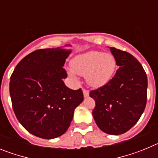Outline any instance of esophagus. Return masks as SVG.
Segmentation results:
<instances>
[{
  "instance_id": "1",
  "label": "esophagus",
  "mask_w": 158,
  "mask_h": 158,
  "mask_svg": "<svg viewBox=\"0 0 158 158\" xmlns=\"http://www.w3.org/2000/svg\"><path fill=\"white\" fill-rule=\"evenodd\" d=\"M83 94H84V96H85V97H87V96H89V90H87V89H83Z\"/></svg>"
}]
</instances>
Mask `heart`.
Returning <instances> with one entry per match:
<instances>
[{
  "label": "heart",
  "instance_id": "obj_1",
  "mask_svg": "<svg viewBox=\"0 0 158 158\" xmlns=\"http://www.w3.org/2000/svg\"><path fill=\"white\" fill-rule=\"evenodd\" d=\"M115 65L112 55L100 51L80 54L71 62L73 70L79 75H85L87 82L93 87H100L109 81Z\"/></svg>",
  "mask_w": 158,
  "mask_h": 158
}]
</instances>
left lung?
I'll use <instances>...</instances> for the list:
<instances>
[{"label": "left lung", "instance_id": "8db88e82", "mask_svg": "<svg viewBox=\"0 0 158 158\" xmlns=\"http://www.w3.org/2000/svg\"><path fill=\"white\" fill-rule=\"evenodd\" d=\"M119 69L109 81L89 96L96 106L93 115L98 127L108 135H122L133 127L145 110L147 76L140 62L127 51L110 47Z\"/></svg>", "mask_w": 158, "mask_h": 158}]
</instances>
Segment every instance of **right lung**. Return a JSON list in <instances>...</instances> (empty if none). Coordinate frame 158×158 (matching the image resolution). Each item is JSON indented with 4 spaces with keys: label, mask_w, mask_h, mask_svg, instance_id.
Segmentation results:
<instances>
[{
    "label": "right lung",
    "mask_w": 158,
    "mask_h": 158,
    "mask_svg": "<svg viewBox=\"0 0 158 158\" xmlns=\"http://www.w3.org/2000/svg\"><path fill=\"white\" fill-rule=\"evenodd\" d=\"M70 51L40 49L17 64L10 77L9 92L18 121L35 136L55 139L69 128L74 109L83 101L81 89L65 86L63 68Z\"/></svg>",
    "instance_id": "right-lung-1"
}]
</instances>
